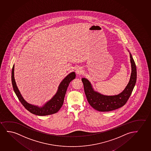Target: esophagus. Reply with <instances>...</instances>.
Listing matches in <instances>:
<instances>
[{"mask_svg": "<svg viewBox=\"0 0 151 151\" xmlns=\"http://www.w3.org/2000/svg\"><path fill=\"white\" fill-rule=\"evenodd\" d=\"M76 72L78 75H81L83 73V70L81 67H79V68H77Z\"/></svg>", "mask_w": 151, "mask_h": 151, "instance_id": "obj_1", "label": "esophagus"}]
</instances>
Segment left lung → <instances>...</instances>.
I'll return each mask as SVG.
<instances>
[{
    "mask_svg": "<svg viewBox=\"0 0 151 151\" xmlns=\"http://www.w3.org/2000/svg\"><path fill=\"white\" fill-rule=\"evenodd\" d=\"M132 73L129 81L122 93L114 96L102 95L94 91L91 83L87 79L82 78L85 95L89 104L96 110L108 112L119 108L126 104L130 97L136 84L137 68L131 53H129Z\"/></svg>",
    "mask_w": 151,
    "mask_h": 151,
    "instance_id": "left-lung-1",
    "label": "left lung"
}]
</instances>
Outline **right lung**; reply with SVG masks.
<instances>
[{
    "mask_svg": "<svg viewBox=\"0 0 151 151\" xmlns=\"http://www.w3.org/2000/svg\"><path fill=\"white\" fill-rule=\"evenodd\" d=\"M14 65H13L12 73H11V80L12 84L13 86V90L15 92V94L17 96V98L23 104L25 109H26L30 112L34 114L39 115V116H45L48 115L53 114L58 112L61 108L63 103H64V98L66 94L67 89L69 84L72 80L76 78L75 72H72L66 76L64 80L60 83L58 88V90L55 95L53 96L52 99L46 102L42 106L39 107L37 106L29 104L26 102L24 99L23 98L22 96L19 92V90L17 88L15 79L14 77Z\"/></svg>",
    "mask_w": 151,
    "mask_h": 151,
    "instance_id": "add662e5",
    "label": "right lung"
}]
</instances>
